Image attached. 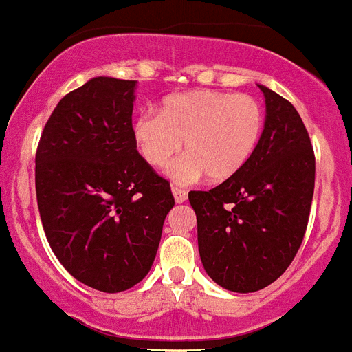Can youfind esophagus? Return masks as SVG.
Listing matches in <instances>:
<instances>
[{"label":"esophagus","instance_id":"1","mask_svg":"<svg viewBox=\"0 0 352 352\" xmlns=\"http://www.w3.org/2000/svg\"><path fill=\"white\" fill-rule=\"evenodd\" d=\"M171 193H173V197H175L177 204H182L188 200V193H186V190H182V188H179V186H171Z\"/></svg>","mask_w":352,"mask_h":352}]
</instances>
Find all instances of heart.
Wrapping results in <instances>:
<instances>
[{"label":"heart","mask_w":352,"mask_h":352,"mask_svg":"<svg viewBox=\"0 0 352 352\" xmlns=\"http://www.w3.org/2000/svg\"><path fill=\"white\" fill-rule=\"evenodd\" d=\"M265 111L256 96L231 91L199 89L168 94L157 112H141L132 135L141 157L153 168H166L177 153L188 155L170 168L179 182H211L234 177L258 148Z\"/></svg>","instance_id":"heart-1"}]
</instances>
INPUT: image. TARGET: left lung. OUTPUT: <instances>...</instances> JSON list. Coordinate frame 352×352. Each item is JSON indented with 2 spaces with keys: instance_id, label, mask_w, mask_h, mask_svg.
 <instances>
[{
  "instance_id": "8db88e82",
  "label": "left lung",
  "mask_w": 352,
  "mask_h": 352,
  "mask_svg": "<svg viewBox=\"0 0 352 352\" xmlns=\"http://www.w3.org/2000/svg\"><path fill=\"white\" fill-rule=\"evenodd\" d=\"M259 87L267 120L252 157L217 188L188 195L204 268L238 294L261 290L290 267L315 190V153L299 112L281 94Z\"/></svg>"
}]
</instances>
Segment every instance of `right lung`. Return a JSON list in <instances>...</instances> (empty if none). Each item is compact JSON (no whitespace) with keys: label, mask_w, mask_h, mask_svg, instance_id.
<instances>
[{"label":"right lung","mask_w":352,"mask_h":352,"mask_svg":"<svg viewBox=\"0 0 352 352\" xmlns=\"http://www.w3.org/2000/svg\"><path fill=\"white\" fill-rule=\"evenodd\" d=\"M134 87L96 76L67 93L35 153L37 206L53 254L75 279L107 294L148 274L175 206L170 182L135 146Z\"/></svg>","instance_id":"right-lung-1"}]
</instances>
